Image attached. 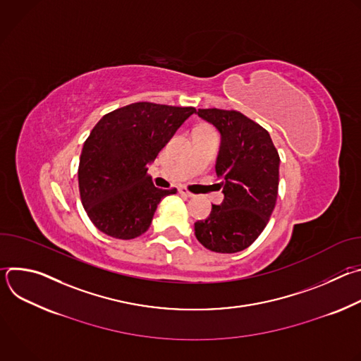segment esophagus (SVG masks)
<instances>
[{"label": "esophagus", "mask_w": 361, "mask_h": 361, "mask_svg": "<svg viewBox=\"0 0 361 361\" xmlns=\"http://www.w3.org/2000/svg\"><path fill=\"white\" fill-rule=\"evenodd\" d=\"M178 192L183 195V197H185V198H190V197H192V194L190 192V191H187L184 187H181V188H178Z\"/></svg>", "instance_id": "1"}]
</instances>
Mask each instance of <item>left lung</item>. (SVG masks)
Returning <instances> with one entry per match:
<instances>
[{
  "mask_svg": "<svg viewBox=\"0 0 361 361\" xmlns=\"http://www.w3.org/2000/svg\"><path fill=\"white\" fill-rule=\"evenodd\" d=\"M197 114L221 135L216 173L224 200L194 224V233L205 248L237 252L262 234L274 210L279 152L269 131L238 111L200 109Z\"/></svg>",
  "mask_w": 361,
  "mask_h": 361,
  "instance_id": "8db88e82",
  "label": "left lung"
}]
</instances>
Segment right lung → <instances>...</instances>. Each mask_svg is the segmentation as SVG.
<instances>
[{
    "instance_id": "obj_1",
    "label": "right lung",
    "mask_w": 361,
    "mask_h": 361,
    "mask_svg": "<svg viewBox=\"0 0 361 361\" xmlns=\"http://www.w3.org/2000/svg\"><path fill=\"white\" fill-rule=\"evenodd\" d=\"M194 113V107L134 102L95 124L82 147L78 187L84 210L99 231L131 240L149 228L161 198L177 188L154 187L148 166Z\"/></svg>"
}]
</instances>
